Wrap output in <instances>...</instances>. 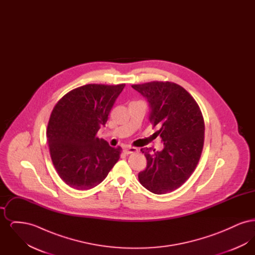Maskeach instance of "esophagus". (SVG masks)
Returning a JSON list of instances; mask_svg holds the SVG:
<instances>
[{"label":"esophagus","mask_w":255,"mask_h":255,"mask_svg":"<svg viewBox=\"0 0 255 255\" xmlns=\"http://www.w3.org/2000/svg\"><path fill=\"white\" fill-rule=\"evenodd\" d=\"M124 152H125L126 154H133V153L137 152V149H136L135 147L128 146V147H125V148H124Z\"/></svg>","instance_id":"1"}]
</instances>
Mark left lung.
Returning a JSON list of instances; mask_svg holds the SVG:
<instances>
[{"mask_svg": "<svg viewBox=\"0 0 255 255\" xmlns=\"http://www.w3.org/2000/svg\"><path fill=\"white\" fill-rule=\"evenodd\" d=\"M149 102V122L158 131L164 148H141L147 159L145 170L138 173L139 182L155 194H165L182 186L200 160L205 122L192 96L172 82L153 81L132 85Z\"/></svg>", "mask_w": 255, "mask_h": 255, "instance_id": "1", "label": "left lung"}]
</instances>
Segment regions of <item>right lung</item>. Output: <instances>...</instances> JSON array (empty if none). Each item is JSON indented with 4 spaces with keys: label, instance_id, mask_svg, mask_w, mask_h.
<instances>
[{
    "label": "right lung",
    "instance_id": "1",
    "mask_svg": "<svg viewBox=\"0 0 255 255\" xmlns=\"http://www.w3.org/2000/svg\"><path fill=\"white\" fill-rule=\"evenodd\" d=\"M125 84H88L73 89L56 103L49 118V154L61 179L77 190L91 189L107 177L121 158L97 132Z\"/></svg>",
    "mask_w": 255,
    "mask_h": 255
}]
</instances>
